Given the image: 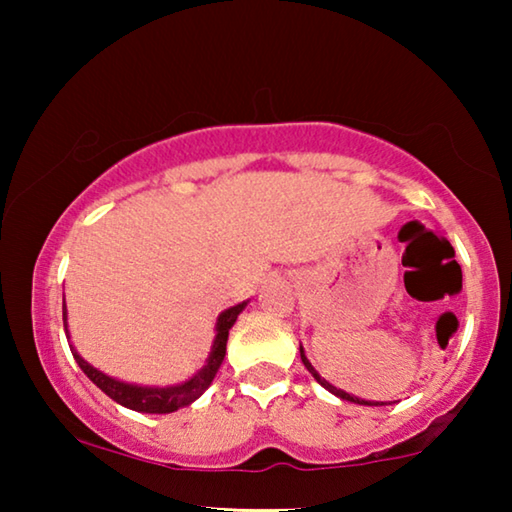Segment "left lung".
I'll use <instances>...</instances> for the list:
<instances>
[{
  "instance_id": "left-lung-1",
  "label": "left lung",
  "mask_w": 512,
  "mask_h": 512,
  "mask_svg": "<svg viewBox=\"0 0 512 512\" xmlns=\"http://www.w3.org/2000/svg\"><path fill=\"white\" fill-rule=\"evenodd\" d=\"M300 359H302V363H305V368L311 372V375H314V379L318 381V384L320 386H323V388H327V391L329 393H334L336 397H341V400H348V402H354V404H363V406H384V402H368V400H359V397H354V395H350V393H345V391H341V388H336V386H332V384H329V381H325L323 377H320L318 375V372H316V368L314 366H311V363H309V359L305 357V350H302V345H300Z\"/></svg>"
}]
</instances>
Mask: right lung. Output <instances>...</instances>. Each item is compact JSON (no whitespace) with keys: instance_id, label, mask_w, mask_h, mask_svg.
<instances>
[{"instance_id":"obj_1","label":"right lung","mask_w":512,"mask_h":512,"mask_svg":"<svg viewBox=\"0 0 512 512\" xmlns=\"http://www.w3.org/2000/svg\"><path fill=\"white\" fill-rule=\"evenodd\" d=\"M246 305L248 302H239V305L221 311L219 318H216L214 345H212L210 357H207V361H205V366L198 370L192 379H187V381H183V384H176V386L160 388V386L126 384V381L108 377L106 372H101L94 366H90V363L74 350V345H69V350H72L76 363H79L81 370L90 377L92 384H97L101 391L110 397V400H115L117 404L126 406V409H133L137 413H173V411L183 409V406H189L194 400H198V397L207 391V386L212 384V379L216 377V372H219L223 357H225V343H228L230 327L235 325L237 316L244 311ZM63 325H65V334L69 339L65 300H63Z\"/></svg>"}]
</instances>
